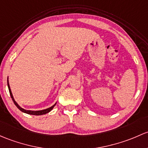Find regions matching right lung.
Wrapping results in <instances>:
<instances>
[{
	"label": "right lung",
	"instance_id": "add662e5",
	"mask_svg": "<svg viewBox=\"0 0 148 148\" xmlns=\"http://www.w3.org/2000/svg\"><path fill=\"white\" fill-rule=\"evenodd\" d=\"M7 82H8V87L9 92H10V97H11L12 101L14 102V103H15V105L16 106L17 108H18V109L20 110V111H21L22 112H23V113H27V114H29V115H35V116H40V115H44V114H46V113H49V112H50L51 111H52V110L53 109L54 107L55 106L56 103H54L53 106H52L49 107V108H46V109H44V110H40V111H31V110H25V109H24V108H22V107H21L19 105H18V103L15 101V99H14V98H13V96H12L11 89H10V85H9L8 77Z\"/></svg>",
	"mask_w": 148,
	"mask_h": 148
}]
</instances>
